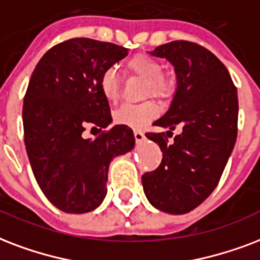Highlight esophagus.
<instances>
[{"label": "esophagus", "instance_id": "1", "mask_svg": "<svg viewBox=\"0 0 260 260\" xmlns=\"http://www.w3.org/2000/svg\"><path fill=\"white\" fill-rule=\"evenodd\" d=\"M134 138H136L137 142H142L145 140V134L141 130H136L134 132Z\"/></svg>", "mask_w": 260, "mask_h": 260}]
</instances>
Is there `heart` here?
Returning a JSON list of instances; mask_svg holds the SVG:
<instances>
[{
    "label": "heart",
    "mask_w": 260,
    "mask_h": 260,
    "mask_svg": "<svg viewBox=\"0 0 260 260\" xmlns=\"http://www.w3.org/2000/svg\"><path fill=\"white\" fill-rule=\"evenodd\" d=\"M126 70L130 76L142 78L146 81L145 96H154L158 99H168L175 90L174 78L162 73L164 66L160 61L149 55H136L128 59ZM100 89L104 98L110 103H116L120 99L119 76L114 68H108L100 77ZM158 106L153 100L142 104H126L114 114V119L118 124H123L132 128H142L158 115Z\"/></svg>",
    "instance_id": "obj_1"
}]
</instances>
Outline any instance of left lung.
<instances>
[{"mask_svg": "<svg viewBox=\"0 0 260 260\" xmlns=\"http://www.w3.org/2000/svg\"><path fill=\"white\" fill-rule=\"evenodd\" d=\"M152 55L174 65L178 88L170 110L153 126L182 133L168 144L166 133H146L158 144L162 160L157 170L142 175L146 198L171 214L199 206L220 182L237 137V89L225 65L207 48L175 40L153 50Z\"/></svg>", "mask_w": 260, "mask_h": 260, "instance_id": "obj_1", "label": "left lung"}]
</instances>
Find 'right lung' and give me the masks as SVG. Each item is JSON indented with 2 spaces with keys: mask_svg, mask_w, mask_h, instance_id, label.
<instances>
[{
  "mask_svg": "<svg viewBox=\"0 0 260 260\" xmlns=\"http://www.w3.org/2000/svg\"><path fill=\"white\" fill-rule=\"evenodd\" d=\"M127 55L118 44L73 38L48 50L38 62L24 96V142L32 172L46 198L65 213H88L107 194L108 167L130 152L133 130L116 124L93 140L86 127L111 123L102 73Z\"/></svg>",
  "mask_w": 260,
  "mask_h": 260,
  "instance_id": "1",
  "label": "right lung"
}]
</instances>
